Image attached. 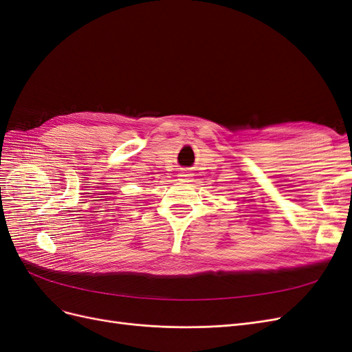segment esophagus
Here are the masks:
<instances>
[{
  "label": "esophagus",
  "instance_id": "esophagus-1",
  "mask_svg": "<svg viewBox=\"0 0 352 352\" xmlns=\"http://www.w3.org/2000/svg\"><path fill=\"white\" fill-rule=\"evenodd\" d=\"M189 176H192V175H190L189 170H186V168L180 170V173H179V177H180V179H188Z\"/></svg>",
  "mask_w": 352,
  "mask_h": 352
}]
</instances>
